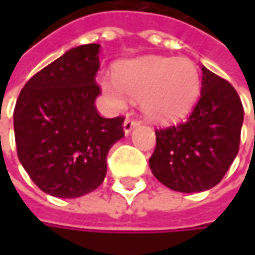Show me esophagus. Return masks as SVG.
I'll list each match as a JSON object with an SVG mask.
<instances>
[{
    "instance_id": "1",
    "label": "esophagus",
    "mask_w": 255,
    "mask_h": 255,
    "mask_svg": "<svg viewBox=\"0 0 255 255\" xmlns=\"http://www.w3.org/2000/svg\"><path fill=\"white\" fill-rule=\"evenodd\" d=\"M137 125H139V122H136V121H133V119H126V121L123 122V130H125V134H129Z\"/></svg>"
}]
</instances>
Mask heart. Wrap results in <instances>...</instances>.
I'll return each mask as SVG.
<instances>
[{"instance_id": "heart-1", "label": "heart", "mask_w": 255, "mask_h": 255, "mask_svg": "<svg viewBox=\"0 0 255 255\" xmlns=\"http://www.w3.org/2000/svg\"><path fill=\"white\" fill-rule=\"evenodd\" d=\"M103 93L115 108L126 106L129 96L140 99L143 112L157 122L176 121L200 93V74L189 58L143 56L119 65L115 76H101Z\"/></svg>"}]
</instances>
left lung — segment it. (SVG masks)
<instances>
[{
    "label": "left lung",
    "mask_w": 255,
    "mask_h": 255,
    "mask_svg": "<svg viewBox=\"0 0 255 255\" xmlns=\"http://www.w3.org/2000/svg\"><path fill=\"white\" fill-rule=\"evenodd\" d=\"M199 102L186 122L156 130L149 164L166 187L181 193L209 190L219 184L240 146L244 109L226 79L201 65Z\"/></svg>",
    "instance_id": "left-lung-1"
}]
</instances>
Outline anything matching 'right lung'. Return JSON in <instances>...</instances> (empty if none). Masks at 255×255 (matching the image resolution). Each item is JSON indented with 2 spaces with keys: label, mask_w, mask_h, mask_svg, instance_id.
Returning a JSON list of instances; mask_svg holds the SVG:
<instances>
[{
  "label": "right lung",
  "mask_w": 255,
  "mask_h": 255,
  "mask_svg": "<svg viewBox=\"0 0 255 255\" xmlns=\"http://www.w3.org/2000/svg\"><path fill=\"white\" fill-rule=\"evenodd\" d=\"M99 48L66 51L25 84L15 105L18 159L31 180L54 197L75 199L99 187L106 156L125 136V119L102 118L95 106Z\"/></svg>",
  "instance_id": "right-lung-1"
}]
</instances>
